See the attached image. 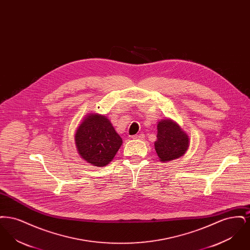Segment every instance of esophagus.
<instances>
[{"instance_id": "34e87169", "label": "esophagus", "mask_w": 250, "mask_h": 250, "mask_svg": "<svg viewBox=\"0 0 250 250\" xmlns=\"http://www.w3.org/2000/svg\"><path fill=\"white\" fill-rule=\"evenodd\" d=\"M132 138L134 140H143L144 139V134L141 133V134H138V135H134Z\"/></svg>"}]
</instances>
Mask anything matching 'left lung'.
<instances>
[{"label": "left lung", "mask_w": 250, "mask_h": 250, "mask_svg": "<svg viewBox=\"0 0 250 250\" xmlns=\"http://www.w3.org/2000/svg\"><path fill=\"white\" fill-rule=\"evenodd\" d=\"M155 149L160 161L167 162L185 155L189 146L187 133L172 120H161L157 124Z\"/></svg>", "instance_id": "1"}]
</instances>
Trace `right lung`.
<instances>
[{
  "instance_id": "obj_1",
  "label": "right lung",
  "mask_w": 250,
  "mask_h": 250,
  "mask_svg": "<svg viewBox=\"0 0 250 250\" xmlns=\"http://www.w3.org/2000/svg\"><path fill=\"white\" fill-rule=\"evenodd\" d=\"M75 143L86 162L104 167L113 159L123 141L107 117L90 113L76 131Z\"/></svg>"
}]
</instances>
